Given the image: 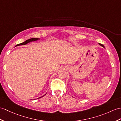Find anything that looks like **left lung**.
<instances>
[{
    "instance_id": "1",
    "label": "left lung",
    "mask_w": 121,
    "mask_h": 121,
    "mask_svg": "<svg viewBox=\"0 0 121 121\" xmlns=\"http://www.w3.org/2000/svg\"><path fill=\"white\" fill-rule=\"evenodd\" d=\"M99 44V45H100V46H103V47H104V48H105V47H104V45H103V44Z\"/></svg>"
}]
</instances>
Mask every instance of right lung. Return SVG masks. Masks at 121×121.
Segmentation results:
<instances>
[{
	"label": "right lung",
	"mask_w": 121,
	"mask_h": 121,
	"mask_svg": "<svg viewBox=\"0 0 121 121\" xmlns=\"http://www.w3.org/2000/svg\"><path fill=\"white\" fill-rule=\"evenodd\" d=\"M40 40V39H39V38H31V39H28V40H26V41H25V42H23V43H21V44H17L16 46H20V45H26V44H28V43H30V42H34V41H38V40ZM46 95V94H45L44 95ZM44 95H43V96H41V97H39V98H38V99H40V98H41V97H43V96H44Z\"/></svg>",
	"instance_id": "obj_1"
}]
</instances>
